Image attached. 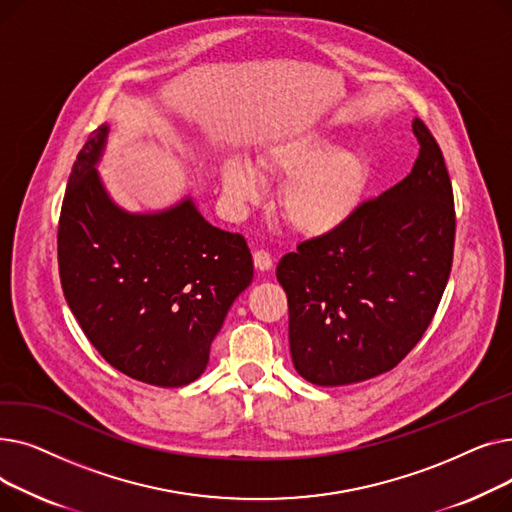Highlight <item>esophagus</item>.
<instances>
[{"instance_id":"esophagus-1","label":"esophagus","mask_w":512,"mask_h":512,"mask_svg":"<svg viewBox=\"0 0 512 512\" xmlns=\"http://www.w3.org/2000/svg\"><path fill=\"white\" fill-rule=\"evenodd\" d=\"M253 261H255V267L257 270H261V272H270L272 267H274V259H272V255L267 253V251H255V255H253Z\"/></svg>"}]
</instances>
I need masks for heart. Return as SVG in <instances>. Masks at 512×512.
<instances>
[{
    "label": "heart",
    "mask_w": 512,
    "mask_h": 512,
    "mask_svg": "<svg viewBox=\"0 0 512 512\" xmlns=\"http://www.w3.org/2000/svg\"><path fill=\"white\" fill-rule=\"evenodd\" d=\"M255 166L245 157L222 161L220 182L228 201L238 209L257 203L263 193L259 175L286 182L278 197L280 215L290 230L307 238L334 234L351 222L371 178L363 151L340 149L334 139L315 132L265 147Z\"/></svg>",
    "instance_id": "1"
}]
</instances>
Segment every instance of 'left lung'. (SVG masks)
Returning <instances> with one entry per match:
<instances>
[{"label": "left lung", "instance_id": "left-lung-1", "mask_svg": "<svg viewBox=\"0 0 512 512\" xmlns=\"http://www.w3.org/2000/svg\"><path fill=\"white\" fill-rule=\"evenodd\" d=\"M411 174L334 234L278 263L294 369L315 386L365 382L421 340L444 294L454 251V199L442 151L415 118Z\"/></svg>", "mask_w": 512, "mask_h": 512}]
</instances>
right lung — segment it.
<instances>
[{"label": "right lung", "mask_w": 512, "mask_h": 512, "mask_svg": "<svg viewBox=\"0 0 512 512\" xmlns=\"http://www.w3.org/2000/svg\"><path fill=\"white\" fill-rule=\"evenodd\" d=\"M110 126L80 149L58 228L64 297L99 355L132 380L178 388L205 371L234 299L253 280L247 240L211 226L195 201L130 213L97 164Z\"/></svg>", "instance_id": "obj_1"}]
</instances>
